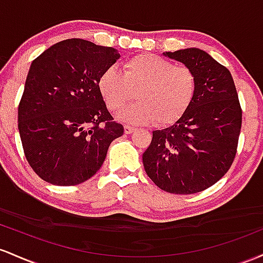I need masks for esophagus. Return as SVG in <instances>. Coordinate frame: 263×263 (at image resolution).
I'll return each mask as SVG.
<instances>
[{"label": "esophagus", "instance_id": "esophagus-1", "mask_svg": "<svg viewBox=\"0 0 263 263\" xmlns=\"http://www.w3.org/2000/svg\"><path fill=\"white\" fill-rule=\"evenodd\" d=\"M135 130V128L134 126H130V125H124V133H125V134H132L133 132Z\"/></svg>", "mask_w": 263, "mask_h": 263}]
</instances>
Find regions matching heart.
Listing matches in <instances>:
<instances>
[{"label":"heart","instance_id":"obj_1","mask_svg":"<svg viewBox=\"0 0 263 263\" xmlns=\"http://www.w3.org/2000/svg\"><path fill=\"white\" fill-rule=\"evenodd\" d=\"M196 74L190 67L174 64L156 54L144 53L123 63V74L107 68L98 89L108 109L118 111L137 97L138 103L119 114L124 122L156 123L166 126L186 113L196 94Z\"/></svg>","mask_w":263,"mask_h":263}]
</instances>
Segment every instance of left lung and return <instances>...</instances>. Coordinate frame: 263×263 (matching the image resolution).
I'll list each match as a JSON object with an SVG mask.
<instances>
[{
  "instance_id": "1",
  "label": "left lung",
  "mask_w": 263,
  "mask_h": 263,
  "mask_svg": "<svg viewBox=\"0 0 263 263\" xmlns=\"http://www.w3.org/2000/svg\"><path fill=\"white\" fill-rule=\"evenodd\" d=\"M196 74V94L186 113L153 132L143 154L147 176L161 190L187 195L206 190L227 173L237 152L242 123L231 73L199 48L165 52Z\"/></svg>"
}]
</instances>
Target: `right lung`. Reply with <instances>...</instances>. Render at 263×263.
<instances>
[{
  "label": "right lung",
  "mask_w": 263,
  "mask_h": 263,
  "mask_svg": "<svg viewBox=\"0 0 263 263\" xmlns=\"http://www.w3.org/2000/svg\"><path fill=\"white\" fill-rule=\"evenodd\" d=\"M119 57L113 47L72 38L32 62L18 105V130L28 164L44 181L82 184L123 135L98 89L100 74Z\"/></svg>",
  "instance_id": "obj_1"
}]
</instances>
